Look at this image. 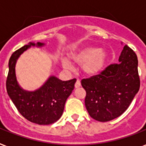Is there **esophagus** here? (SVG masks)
Segmentation results:
<instances>
[{
	"label": "esophagus",
	"instance_id": "esophagus-1",
	"mask_svg": "<svg viewBox=\"0 0 146 146\" xmlns=\"http://www.w3.org/2000/svg\"><path fill=\"white\" fill-rule=\"evenodd\" d=\"M81 86V84H80V81L79 80H77L76 82V84H75V87L76 88H78V87H80Z\"/></svg>",
	"mask_w": 146,
	"mask_h": 146
}]
</instances>
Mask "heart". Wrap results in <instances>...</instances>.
<instances>
[{"mask_svg":"<svg viewBox=\"0 0 146 146\" xmlns=\"http://www.w3.org/2000/svg\"><path fill=\"white\" fill-rule=\"evenodd\" d=\"M70 56L74 62L83 65L84 71L89 75H97L101 73L108 60L106 52L98 46H90L73 49ZM62 66L66 70L72 69V65L67 59H62Z\"/></svg>","mask_w":146,"mask_h":146,"instance_id":"1","label":"heart"}]
</instances>
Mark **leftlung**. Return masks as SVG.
Wrapping results in <instances>:
<instances>
[{"instance_id": "8db88e82", "label": "left lung", "mask_w": 146, "mask_h": 146, "mask_svg": "<svg viewBox=\"0 0 146 146\" xmlns=\"http://www.w3.org/2000/svg\"><path fill=\"white\" fill-rule=\"evenodd\" d=\"M118 60L119 63L109 65L98 75L81 80L86 90L85 106L96 121L105 122L119 117L139 90L135 52L125 46Z\"/></svg>"}]
</instances>
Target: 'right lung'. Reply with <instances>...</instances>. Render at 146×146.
<instances>
[{
	"label": "right lung",
	"instance_id": "1",
	"mask_svg": "<svg viewBox=\"0 0 146 146\" xmlns=\"http://www.w3.org/2000/svg\"><path fill=\"white\" fill-rule=\"evenodd\" d=\"M44 44L38 42V46ZM35 43L30 42L11 55L9 59V70L6 80V88L19 113L25 119L38 125L53 124L60 118L65 103L74 89L76 79L62 81L56 76H50L39 89L29 92L19 87L15 76L16 61L21 53Z\"/></svg>",
	"mask_w": 146,
	"mask_h": 146
}]
</instances>
